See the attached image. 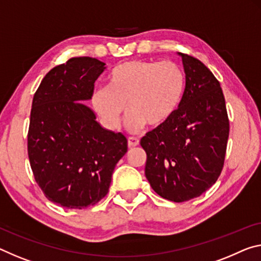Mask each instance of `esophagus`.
Returning a JSON list of instances; mask_svg holds the SVG:
<instances>
[{
	"instance_id": "1",
	"label": "esophagus",
	"mask_w": 261,
	"mask_h": 261,
	"mask_svg": "<svg viewBox=\"0 0 261 261\" xmlns=\"http://www.w3.org/2000/svg\"><path fill=\"white\" fill-rule=\"evenodd\" d=\"M139 145V139L136 138V137H129L127 138V146L130 148L131 147H136Z\"/></svg>"
}]
</instances>
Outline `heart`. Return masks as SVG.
<instances>
[{"instance_id": "1", "label": "heart", "mask_w": 261, "mask_h": 261, "mask_svg": "<svg viewBox=\"0 0 261 261\" xmlns=\"http://www.w3.org/2000/svg\"><path fill=\"white\" fill-rule=\"evenodd\" d=\"M185 90V74L169 60H129L109 73L108 87L95 88L92 106L101 122L118 129L126 108L127 129L137 132L148 124L166 123L179 107Z\"/></svg>"}]
</instances>
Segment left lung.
I'll return each mask as SVG.
<instances>
[{"label":"left lung","instance_id":"obj_1","mask_svg":"<svg viewBox=\"0 0 261 261\" xmlns=\"http://www.w3.org/2000/svg\"><path fill=\"white\" fill-rule=\"evenodd\" d=\"M186 87L175 113L140 140L152 189L173 202L200 196L216 182L224 165L229 118L220 82L192 56L180 53Z\"/></svg>","mask_w":261,"mask_h":261}]
</instances>
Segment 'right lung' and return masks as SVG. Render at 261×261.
<instances>
[{
	"mask_svg": "<svg viewBox=\"0 0 261 261\" xmlns=\"http://www.w3.org/2000/svg\"><path fill=\"white\" fill-rule=\"evenodd\" d=\"M106 64L77 57L52 68L35 93L28 154L36 182L53 203L71 209L107 195L116 164L127 151L121 132L106 130L92 109L94 84Z\"/></svg>",
	"mask_w": 261,
	"mask_h": 261,
	"instance_id": "1",
	"label": "right lung"
}]
</instances>
